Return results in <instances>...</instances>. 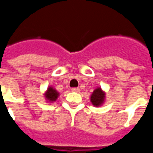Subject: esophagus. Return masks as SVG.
Returning a JSON list of instances; mask_svg holds the SVG:
<instances>
[{"mask_svg":"<svg viewBox=\"0 0 153 153\" xmlns=\"http://www.w3.org/2000/svg\"><path fill=\"white\" fill-rule=\"evenodd\" d=\"M71 90H72V92H75V93H79L80 91L79 88H73Z\"/></svg>","mask_w":153,"mask_h":153,"instance_id":"esophagus-1","label":"esophagus"}]
</instances>
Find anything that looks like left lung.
<instances>
[{
    "label": "left lung",
    "mask_w": 153,
    "mask_h": 153,
    "mask_svg": "<svg viewBox=\"0 0 153 153\" xmlns=\"http://www.w3.org/2000/svg\"><path fill=\"white\" fill-rule=\"evenodd\" d=\"M105 93L103 92L101 88H97L93 91V94L91 95V102L93 103V106H100L105 100Z\"/></svg>",
    "instance_id": "obj_1"
}]
</instances>
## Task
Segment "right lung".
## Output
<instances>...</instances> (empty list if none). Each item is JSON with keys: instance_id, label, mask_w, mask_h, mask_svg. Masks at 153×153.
<instances>
[{"instance_id": "add662e5", "label": "right lung", "mask_w": 153, "mask_h": 153, "mask_svg": "<svg viewBox=\"0 0 153 153\" xmlns=\"http://www.w3.org/2000/svg\"><path fill=\"white\" fill-rule=\"evenodd\" d=\"M58 97H59V93L52 87H49L45 93V97L49 102H55L58 98Z\"/></svg>"}]
</instances>
